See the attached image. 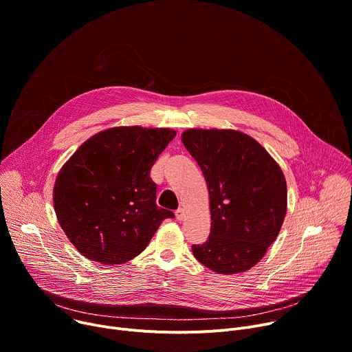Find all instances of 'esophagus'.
<instances>
[{
    "instance_id": "obj_1",
    "label": "esophagus",
    "mask_w": 352,
    "mask_h": 352,
    "mask_svg": "<svg viewBox=\"0 0 352 352\" xmlns=\"http://www.w3.org/2000/svg\"><path fill=\"white\" fill-rule=\"evenodd\" d=\"M175 216L178 220H184L185 219V210L182 208H179L177 212H175Z\"/></svg>"
}]
</instances>
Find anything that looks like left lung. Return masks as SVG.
Listing matches in <instances>:
<instances>
[{
  "mask_svg": "<svg viewBox=\"0 0 352 352\" xmlns=\"http://www.w3.org/2000/svg\"><path fill=\"white\" fill-rule=\"evenodd\" d=\"M182 143L210 196L209 239L195 258L220 274L254 267L276 241L287 212L284 174L254 138L232 129H188Z\"/></svg>",
  "mask_w": 352,
  "mask_h": 352,
  "instance_id": "left-lung-1",
  "label": "left lung"
}]
</instances>
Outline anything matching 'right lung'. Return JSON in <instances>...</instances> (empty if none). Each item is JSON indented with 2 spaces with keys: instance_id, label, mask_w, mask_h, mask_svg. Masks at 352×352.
<instances>
[{
  "instance_id": "right-lung-1",
  "label": "right lung",
  "mask_w": 352,
  "mask_h": 352,
  "mask_svg": "<svg viewBox=\"0 0 352 352\" xmlns=\"http://www.w3.org/2000/svg\"><path fill=\"white\" fill-rule=\"evenodd\" d=\"M175 131L116 126L79 146L60 170L53 200L61 228L79 252L102 265H121L147 246L173 219L156 205L155 162Z\"/></svg>"
}]
</instances>
